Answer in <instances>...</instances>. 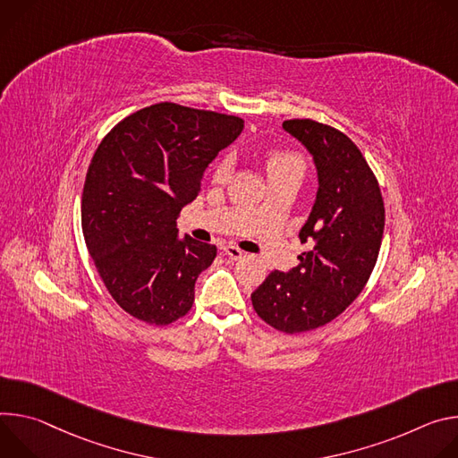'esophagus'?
Segmentation results:
<instances>
[{
    "instance_id": "1",
    "label": "esophagus",
    "mask_w": 458,
    "mask_h": 458,
    "mask_svg": "<svg viewBox=\"0 0 458 458\" xmlns=\"http://www.w3.org/2000/svg\"><path fill=\"white\" fill-rule=\"evenodd\" d=\"M224 255L229 257L231 260H240V259L245 255V252H243L242 249L234 247V245H225V247H224Z\"/></svg>"
}]
</instances>
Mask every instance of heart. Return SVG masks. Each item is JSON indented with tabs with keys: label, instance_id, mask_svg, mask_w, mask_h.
<instances>
[{
	"label": "heart",
	"instance_id": "b5f03b06",
	"mask_svg": "<svg viewBox=\"0 0 458 458\" xmlns=\"http://www.w3.org/2000/svg\"><path fill=\"white\" fill-rule=\"evenodd\" d=\"M229 171H231V162L227 158L220 160L213 173L215 182H225V178L229 176ZM266 171L269 180L287 178V176H294L301 180L303 173H306V160H303L298 152H293V150H273L266 158Z\"/></svg>",
	"mask_w": 458,
	"mask_h": 458
}]
</instances>
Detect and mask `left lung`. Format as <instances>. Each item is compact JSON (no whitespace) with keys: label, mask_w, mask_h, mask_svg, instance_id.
<instances>
[{"label":"left lung","mask_w":458,"mask_h":458,"mask_svg":"<svg viewBox=\"0 0 458 458\" xmlns=\"http://www.w3.org/2000/svg\"><path fill=\"white\" fill-rule=\"evenodd\" d=\"M282 127L317 165V199L298 233L310 249L291 271H273L250 300L266 324L294 335L335 320L362 293L378 259L386 211L371 167L344 132L315 120H285Z\"/></svg>","instance_id":"1"}]
</instances>
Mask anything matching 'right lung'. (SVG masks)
I'll return each instance as SVG.
<instances>
[{
    "label": "right lung",
    "mask_w": 458,
    "mask_h": 458,
    "mask_svg": "<svg viewBox=\"0 0 458 458\" xmlns=\"http://www.w3.org/2000/svg\"><path fill=\"white\" fill-rule=\"evenodd\" d=\"M243 120L157 104L122 120L98 145L83 196L81 229L94 266L131 317L167 326L185 317L194 284L216 245L178 238L176 220Z\"/></svg>",
    "instance_id": "1"
}]
</instances>
